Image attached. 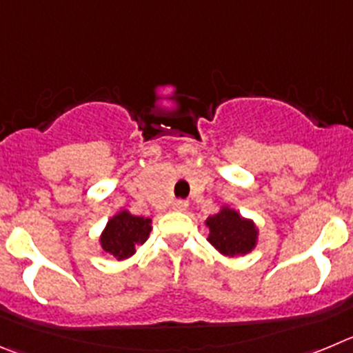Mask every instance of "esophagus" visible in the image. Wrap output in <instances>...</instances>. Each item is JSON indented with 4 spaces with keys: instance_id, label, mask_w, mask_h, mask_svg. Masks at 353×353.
Masks as SVG:
<instances>
[{
    "instance_id": "obj_1",
    "label": "esophagus",
    "mask_w": 353,
    "mask_h": 353,
    "mask_svg": "<svg viewBox=\"0 0 353 353\" xmlns=\"http://www.w3.org/2000/svg\"><path fill=\"white\" fill-rule=\"evenodd\" d=\"M172 209L183 212V210L188 209V202H186V200H176V202L172 203Z\"/></svg>"
}]
</instances>
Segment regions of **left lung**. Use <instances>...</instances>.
Returning <instances> with one entry per match:
<instances>
[{
  "label": "left lung",
  "mask_w": 353,
  "mask_h": 353,
  "mask_svg": "<svg viewBox=\"0 0 353 353\" xmlns=\"http://www.w3.org/2000/svg\"><path fill=\"white\" fill-rule=\"evenodd\" d=\"M209 226V242L221 254L235 258L249 252L256 245V226L249 219H243L239 212L232 209H223L221 212L207 217Z\"/></svg>",
  "instance_id": "1"
}]
</instances>
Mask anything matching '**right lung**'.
I'll return each mask as SVG.
<instances>
[{"instance_id":"obj_1","label":"right lung","mask_w":353,"mask_h":353,"mask_svg":"<svg viewBox=\"0 0 353 353\" xmlns=\"http://www.w3.org/2000/svg\"><path fill=\"white\" fill-rule=\"evenodd\" d=\"M151 232V219L120 212L108 221L101 236L102 249L117 259H127L136 252L137 243H143Z\"/></svg>"}]
</instances>
